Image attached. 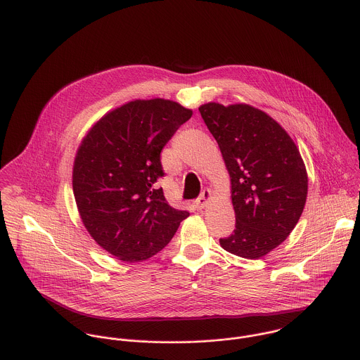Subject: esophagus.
Wrapping results in <instances>:
<instances>
[{"mask_svg": "<svg viewBox=\"0 0 360 360\" xmlns=\"http://www.w3.org/2000/svg\"><path fill=\"white\" fill-rule=\"evenodd\" d=\"M210 198H212V191H210V189H205V191L200 193V196L195 200L196 207L202 210V209L207 205V202L210 200Z\"/></svg>", "mask_w": 360, "mask_h": 360, "instance_id": "1", "label": "esophagus"}]
</instances>
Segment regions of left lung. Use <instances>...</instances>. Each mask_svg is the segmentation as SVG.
<instances>
[{
    "label": "left lung",
    "instance_id": "left-lung-1",
    "mask_svg": "<svg viewBox=\"0 0 360 360\" xmlns=\"http://www.w3.org/2000/svg\"><path fill=\"white\" fill-rule=\"evenodd\" d=\"M199 112L231 178L236 229L220 245L258 259L288 238L303 213L309 179L300 151L278 122L250 105L210 102Z\"/></svg>",
    "mask_w": 360,
    "mask_h": 360
}]
</instances>
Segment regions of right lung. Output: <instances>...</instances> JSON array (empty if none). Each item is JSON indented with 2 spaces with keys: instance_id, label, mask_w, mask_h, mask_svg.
<instances>
[{
  "instance_id": "right-lung-1",
  "label": "right lung",
  "mask_w": 360,
  "mask_h": 360,
  "mask_svg": "<svg viewBox=\"0 0 360 360\" xmlns=\"http://www.w3.org/2000/svg\"><path fill=\"white\" fill-rule=\"evenodd\" d=\"M192 110L168 99L131 101L105 115L84 137L72 191L91 237L124 262L161 251L189 216L168 205L158 178L161 151Z\"/></svg>"
}]
</instances>
